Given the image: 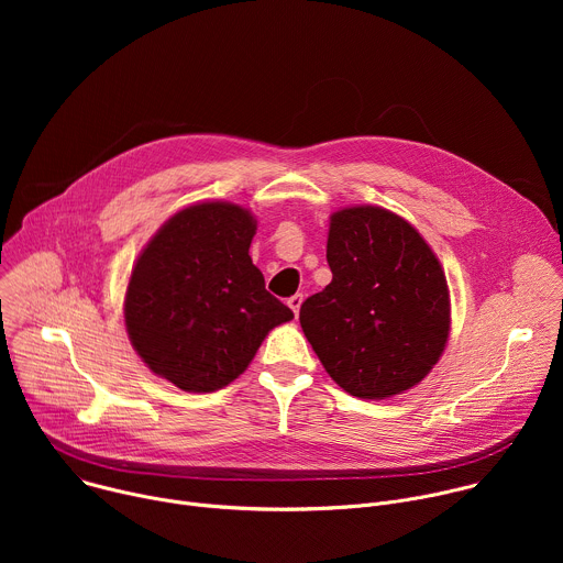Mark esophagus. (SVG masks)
<instances>
[{"label": "esophagus", "mask_w": 563, "mask_h": 563, "mask_svg": "<svg viewBox=\"0 0 563 563\" xmlns=\"http://www.w3.org/2000/svg\"><path fill=\"white\" fill-rule=\"evenodd\" d=\"M287 305H289V307H291V311L298 316L300 305H302V294H294V296L287 300Z\"/></svg>", "instance_id": "1"}]
</instances>
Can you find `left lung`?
<instances>
[{
	"label": "left lung",
	"instance_id": "obj_1",
	"mask_svg": "<svg viewBox=\"0 0 563 563\" xmlns=\"http://www.w3.org/2000/svg\"><path fill=\"white\" fill-rule=\"evenodd\" d=\"M332 283L300 305V328L328 374L352 396L387 398L434 367L450 334V296L421 233L380 207L330 220Z\"/></svg>",
	"mask_w": 563,
	"mask_h": 563
}]
</instances>
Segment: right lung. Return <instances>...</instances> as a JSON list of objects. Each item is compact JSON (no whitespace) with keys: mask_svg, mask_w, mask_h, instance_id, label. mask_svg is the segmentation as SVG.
<instances>
[{"mask_svg":"<svg viewBox=\"0 0 563 563\" xmlns=\"http://www.w3.org/2000/svg\"><path fill=\"white\" fill-rule=\"evenodd\" d=\"M254 216L198 202L142 250L126 287L131 345L151 372L185 391H213L247 369L265 336L294 311L265 289L250 245Z\"/></svg>","mask_w":563,"mask_h":563,"instance_id":"obj_1","label":"right lung"}]
</instances>
